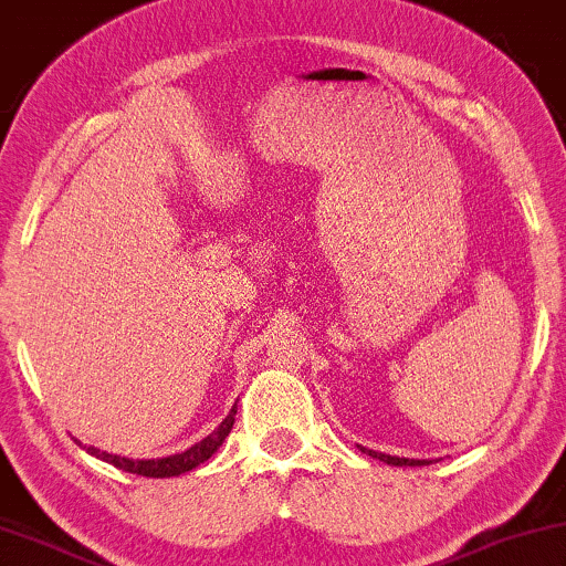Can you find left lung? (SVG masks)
I'll use <instances>...</instances> for the list:
<instances>
[{
    "label": "left lung",
    "instance_id": "obj_1",
    "mask_svg": "<svg viewBox=\"0 0 566 566\" xmlns=\"http://www.w3.org/2000/svg\"><path fill=\"white\" fill-rule=\"evenodd\" d=\"M363 449L365 454H370L373 460H380L385 464H392V467H423V464H431V460H408V457H390V454H382V452H373V449Z\"/></svg>",
    "mask_w": 566,
    "mask_h": 566
}]
</instances>
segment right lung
<instances>
[{"label":"right lung","mask_w":566,"mask_h":566,"mask_svg":"<svg viewBox=\"0 0 566 566\" xmlns=\"http://www.w3.org/2000/svg\"><path fill=\"white\" fill-rule=\"evenodd\" d=\"M234 416H237V403L232 406V411L227 413V419L219 423L217 429L209 433V437H203L201 441H196V444L188 447L186 452H178V454H170V457H160V460H129V457L109 454V452H102V449H96V447L81 444L78 439H73V441H76L78 447H84L88 454L96 457V460L109 462V464L119 467V470H125V472L143 474V478H178V474L196 470V467L207 462L209 457L214 454L219 447H222V441L229 437V431H232V426H234Z\"/></svg>","instance_id":"1"}]
</instances>
